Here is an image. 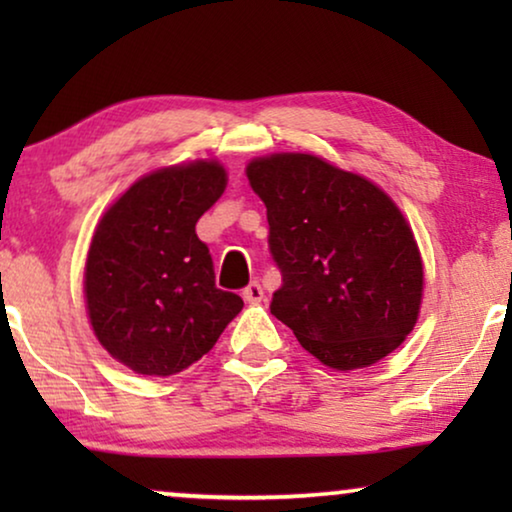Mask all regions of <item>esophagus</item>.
<instances>
[{"instance_id":"34e87169","label":"esophagus","mask_w":512,"mask_h":512,"mask_svg":"<svg viewBox=\"0 0 512 512\" xmlns=\"http://www.w3.org/2000/svg\"><path fill=\"white\" fill-rule=\"evenodd\" d=\"M242 298L247 300V303H261V298H263V289H261V284L258 282H249L247 286H244V291H242Z\"/></svg>"}]
</instances>
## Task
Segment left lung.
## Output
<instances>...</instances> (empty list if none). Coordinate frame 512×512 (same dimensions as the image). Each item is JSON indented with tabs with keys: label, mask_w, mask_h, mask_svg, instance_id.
<instances>
[{
	"label": "left lung",
	"mask_w": 512,
	"mask_h": 512,
	"mask_svg": "<svg viewBox=\"0 0 512 512\" xmlns=\"http://www.w3.org/2000/svg\"><path fill=\"white\" fill-rule=\"evenodd\" d=\"M247 177L268 207L282 272L270 312L338 370L384 359L417 324L424 270L412 230L384 191L307 153L256 158Z\"/></svg>",
	"instance_id": "obj_1"
}]
</instances>
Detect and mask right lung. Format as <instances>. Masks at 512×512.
I'll return each instance as SVG.
<instances>
[{"instance_id":"add662e5","label":"right lung","mask_w":512,"mask_h":512,"mask_svg":"<svg viewBox=\"0 0 512 512\" xmlns=\"http://www.w3.org/2000/svg\"><path fill=\"white\" fill-rule=\"evenodd\" d=\"M226 188L219 163L165 167L135 181L102 216L86 261V303L102 347L139 375L202 359L242 310L216 289L195 223Z\"/></svg>"}]
</instances>
